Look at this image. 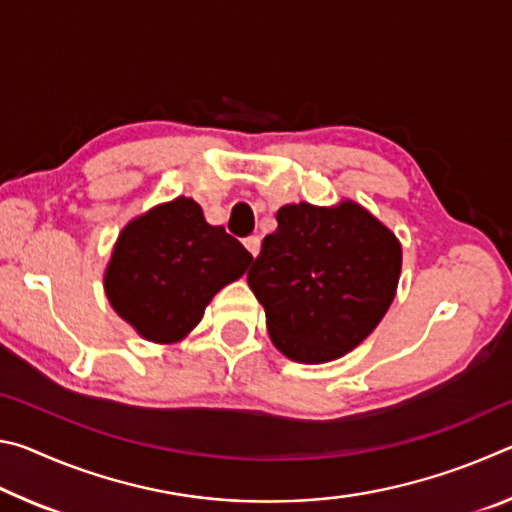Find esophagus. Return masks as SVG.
Segmentation results:
<instances>
[{"instance_id": "obj_1", "label": "esophagus", "mask_w": 512, "mask_h": 512, "mask_svg": "<svg viewBox=\"0 0 512 512\" xmlns=\"http://www.w3.org/2000/svg\"><path fill=\"white\" fill-rule=\"evenodd\" d=\"M244 246L248 248V253H250V255L257 257V255H259V246H262V241H259V237H257V235H250V237H246V239H244Z\"/></svg>"}]
</instances>
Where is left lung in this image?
Wrapping results in <instances>:
<instances>
[{"label": "left lung", "mask_w": 512, "mask_h": 512, "mask_svg": "<svg viewBox=\"0 0 512 512\" xmlns=\"http://www.w3.org/2000/svg\"><path fill=\"white\" fill-rule=\"evenodd\" d=\"M248 287L266 311L271 341L284 357L325 363L366 339L391 307L402 246L359 203H309L277 210Z\"/></svg>", "instance_id": "8db88e82"}]
</instances>
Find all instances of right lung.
Returning a JSON list of instances; mask_svg holds the SVG:
<instances>
[{
  "instance_id": "add662e5",
  "label": "right lung",
  "mask_w": 512,
  "mask_h": 512,
  "mask_svg": "<svg viewBox=\"0 0 512 512\" xmlns=\"http://www.w3.org/2000/svg\"><path fill=\"white\" fill-rule=\"evenodd\" d=\"M250 262L253 255L235 237L205 221L201 205L178 196L119 232L103 287L112 309L142 339L176 343Z\"/></svg>"
}]
</instances>
